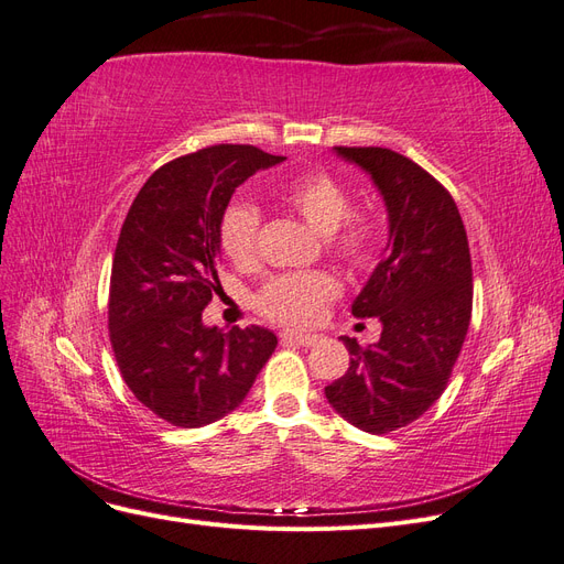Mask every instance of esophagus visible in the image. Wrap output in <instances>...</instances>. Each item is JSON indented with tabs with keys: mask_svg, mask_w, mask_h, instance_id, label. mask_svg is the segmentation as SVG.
<instances>
[{
	"mask_svg": "<svg viewBox=\"0 0 564 564\" xmlns=\"http://www.w3.org/2000/svg\"><path fill=\"white\" fill-rule=\"evenodd\" d=\"M284 344H294V346H305V348H311V346H315L317 340H319V336H313V334H299V332H284L282 336H280Z\"/></svg>",
	"mask_w": 564,
	"mask_h": 564,
	"instance_id": "obj_1",
	"label": "esophagus"
}]
</instances>
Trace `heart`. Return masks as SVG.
I'll return each instance as SVG.
<instances>
[{
  "label": "heart",
  "instance_id": "b5f03b06",
  "mask_svg": "<svg viewBox=\"0 0 564 564\" xmlns=\"http://www.w3.org/2000/svg\"><path fill=\"white\" fill-rule=\"evenodd\" d=\"M280 199L299 214L319 235L334 236L336 251L355 265H365L377 249V226L367 216H345L350 212V195L338 178L327 172H308L280 185ZM347 220L344 221L343 218ZM261 214L249 202H235L220 218V247L237 265H249L256 259ZM338 292L336 282L324 272H292L272 278L256 305L270 319L303 327L319 317L322 305Z\"/></svg>",
  "mask_w": 564,
  "mask_h": 564
}]
</instances>
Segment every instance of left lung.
I'll use <instances>...</instances> for the list:
<instances>
[{
  "mask_svg": "<svg viewBox=\"0 0 564 564\" xmlns=\"http://www.w3.org/2000/svg\"><path fill=\"white\" fill-rule=\"evenodd\" d=\"M360 166L383 197L388 245L355 317H379L381 338L360 348L340 336L350 367L324 388L355 429L383 435L429 412L447 388L473 308V268L464 220L425 169L388 148H334Z\"/></svg>",
  "mask_w": 564,
  "mask_h": 564,
  "instance_id": "1",
  "label": "left lung"
}]
</instances>
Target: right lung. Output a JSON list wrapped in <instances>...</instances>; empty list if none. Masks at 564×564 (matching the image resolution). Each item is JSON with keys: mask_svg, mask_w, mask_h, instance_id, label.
I'll use <instances>...</instances> for the list:
<instances>
[{"mask_svg": "<svg viewBox=\"0 0 564 564\" xmlns=\"http://www.w3.org/2000/svg\"><path fill=\"white\" fill-rule=\"evenodd\" d=\"M286 158L253 145H212L152 174L119 232L108 327L129 390L152 414L199 429L247 398L278 346L263 327H207L216 292L220 218L235 187Z\"/></svg>", "mask_w": 564, "mask_h": 564, "instance_id": "add662e5", "label": "right lung"}]
</instances>
